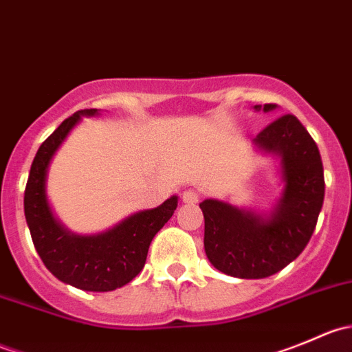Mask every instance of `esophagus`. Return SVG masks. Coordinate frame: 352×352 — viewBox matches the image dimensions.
Masks as SVG:
<instances>
[{
	"label": "esophagus",
	"mask_w": 352,
	"mask_h": 352,
	"mask_svg": "<svg viewBox=\"0 0 352 352\" xmlns=\"http://www.w3.org/2000/svg\"><path fill=\"white\" fill-rule=\"evenodd\" d=\"M182 201L186 204H194V202L199 201V192L194 189H187L182 192Z\"/></svg>",
	"instance_id": "esophagus-1"
}]
</instances>
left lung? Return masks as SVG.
Masks as SVG:
<instances>
[{"instance_id": "1", "label": "left lung", "mask_w": 352, "mask_h": 352, "mask_svg": "<svg viewBox=\"0 0 352 352\" xmlns=\"http://www.w3.org/2000/svg\"><path fill=\"white\" fill-rule=\"evenodd\" d=\"M255 110L278 109L274 104ZM254 146L279 162L281 194L269 211L236 208L218 199L199 204L204 214V250L218 271L240 279H262L285 269L314 235L324 204L320 151L291 113L254 138Z\"/></svg>"}]
</instances>
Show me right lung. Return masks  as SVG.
<instances>
[{
	"instance_id": "right-lung-1",
	"label": "right lung",
	"mask_w": 352,
	"mask_h": 352,
	"mask_svg": "<svg viewBox=\"0 0 352 352\" xmlns=\"http://www.w3.org/2000/svg\"><path fill=\"white\" fill-rule=\"evenodd\" d=\"M98 113V109L74 112L41 144L30 166L23 208L32 242L45 267L66 285L102 293L122 287L143 271L151 240L172 218L179 197L172 196L158 208L134 212L94 235L69 232L56 218L47 199L49 166L74 126L83 117Z\"/></svg>"
}]
</instances>
